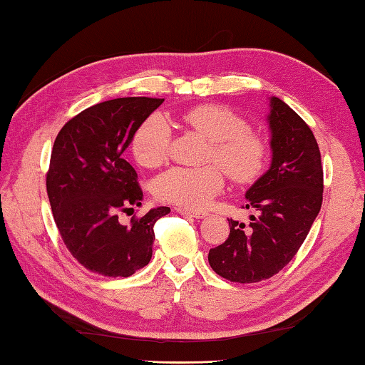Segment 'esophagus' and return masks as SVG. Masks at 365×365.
<instances>
[{
  "label": "esophagus",
  "mask_w": 365,
  "mask_h": 365,
  "mask_svg": "<svg viewBox=\"0 0 365 365\" xmlns=\"http://www.w3.org/2000/svg\"><path fill=\"white\" fill-rule=\"evenodd\" d=\"M177 212L180 215H185V216H192V218H196V220H202V218H205V216H208V213H205V212L190 210V208H183V207H178Z\"/></svg>",
  "instance_id": "34e87169"
}]
</instances>
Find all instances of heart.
I'll use <instances>...</instances> for the list:
<instances>
[{"label":"heart","instance_id":"obj_1","mask_svg":"<svg viewBox=\"0 0 365 365\" xmlns=\"http://www.w3.org/2000/svg\"><path fill=\"white\" fill-rule=\"evenodd\" d=\"M180 119L212 143L208 158L218 163L232 180L250 183L260 177L268 163L269 145L260 133L250 130L242 115L222 106L199 105L182 113ZM170 139L173 135L166 119L153 114L136 130L131 152L141 166L158 168L168 158ZM220 168L216 165L170 168L157 177L153 192L165 202L199 210L224 188Z\"/></svg>","mask_w":365,"mask_h":365}]
</instances>
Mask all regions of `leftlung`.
<instances>
[{"instance_id": "left-lung-1", "label": "left lung", "mask_w": 365, "mask_h": 365, "mask_svg": "<svg viewBox=\"0 0 365 365\" xmlns=\"http://www.w3.org/2000/svg\"><path fill=\"white\" fill-rule=\"evenodd\" d=\"M271 166L246 191L250 226L229 220L230 234L208 252L216 274L252 284L279 273L304 242L323 200V168L312 130L281 98H269Z\"/></svg>"}]
</instances>
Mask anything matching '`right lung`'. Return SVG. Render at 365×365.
<instances>
[{
  "mask_svg": "<svg viewBox=\"0 0 365 365\" xmlns=\"http://www.w3.org/2000/svg\"><path fill=\"white\" fill-rule=\"evenodd\" d=\"M163 102L123 97L97 103L68 120L54 139L46 173L53 218L67 250L92 273L128 277L152 259L153 224L170 208L133 216L130 226L120 224L119 213L143 200L138 174L123 152Z\"/></svg>",
  "mask_w": 365,
  "mask_h": 365,
  "instance_id": "obj_1",
  "label": "right lung"
}]
</instances>
